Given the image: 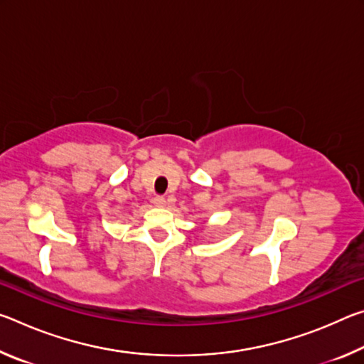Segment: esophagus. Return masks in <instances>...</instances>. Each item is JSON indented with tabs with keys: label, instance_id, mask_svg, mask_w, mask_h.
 I'll return each mask as SVG.
<instances>
[{
	"label": "esophagus",
	"instance_id": "1",
	"mask_svg": "<svg viewBox=\"0 0 364 364\" xmlns=\"http://www.w3.org/2000/svg\"><path fill=\"white\" fill-rule=\"evenodd\" d=\"M152 204L156 207H164L165 204H167V200H165V197H162V196H156L152 199Z\"/></svg>",
	"mask_w": 364,
	"mask_h": 364
}]
</instances>
